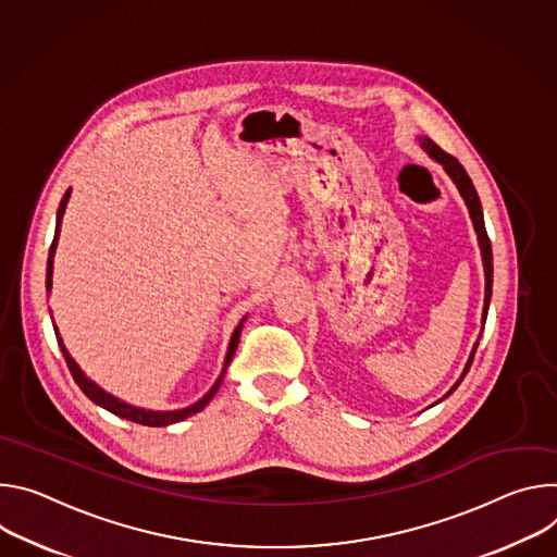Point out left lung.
<instances>
[{
	"label": "left lung",
	"instance_id": "1",
	"mask_svg": "<svg viewBox=\"0 0 557 557\" xmlns=\"http://www.w3.org/2000/svg\"><path fill=\"white\" fill-rule=\"evenodd\" d=\"M420 146L424 148V152H426L431 159H436L438 163H443V168L447 170V174H449V176L454 178V183L458 185V190H460V195H462V199H465V203H467V208H469V216H471V221H473V227H475V234H478V243H480V252H482V261H484V278H486V285H484V307H482V325H484V323H486V312H488V300H491V285H493V255H491V240H488V236H486V227H484V216H482V206H480L478 193H475V188H473V183H471L467 170L460 165V161H458L456 157L447 154L441 146H436L434 141L426 139V137H420ZM478 341H480V338H478ZM475 349H478V343L473 345V351H471V356H469V360H467V367H465V372H462L460 381L449 389V394H454V389H456V387L462 383V379L467 376L469 367H471V362H473V356H475ZM449 394H447V396H449Z\"/></svg>",
	"mask_w": 557,
	"mask_h": 557
}]
</instances>
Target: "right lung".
I'll use <instances>...</instances> for the list:
<instances>
[{
	"instance_id": "add662e5",
	"label": "right lung",
	"mask_w": 557,
	"mask_h": 557,
	"mask_svg": "<svg viewBox=\"0 0 557 557\" xmlns=\"http://www.w3.org/2000/svg\"><path fill=\"white\" fill-rule=\"evenodd\" d=\"M69 199H71V190H66V195H64V199H61L59 210H57V227H54V238H52V245H50L48 270H46V289H48V292H50V287H52V257H54L57 238H59L61 216H64V212H66V203H69ZM243 321H245V319H243ZM243 321L238 323V327L234 330V334H232V338H230L227 356H225V362H223V372H221L219 381L212 385V389H210L201 400H197L195 405L185 407V409H174V411H152V409H141V407L128 405V403H123V400L114 398L112 394L103 392L99 385H95V383H92V381L82 372L79 364L73 360V356L69 354V349L64 347V343H61V336H59L57 327H54V334H57V343H59V347H61V354H64V358H66V364H69V369H71V374H73L75 383L79 385V389H82V392H84V394H86L95 405H99V407L108 409L110 413H114V416H119V418H126V420H133V422H139V424H148V426H168V424H172V422H181L183 418H188V416H193V413L201 411V409L212 400V396L216 394V389H219V385H221V381H223V376H225V369H227V364H230V360H232V356H234V351H236V345H238V336H240Z\"/></svg>"
}]
</instances>
